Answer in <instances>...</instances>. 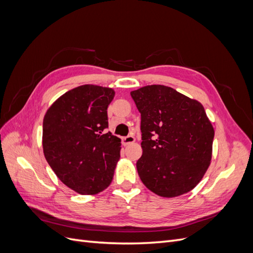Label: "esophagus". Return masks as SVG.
Wrapping results in <instances>:
<instances>
[{
	"instance_id": "obj_1",
	"label": "esophagus",
	"mask_w": 253,
	"mask_h": 253,
	"mask_svg": "<svg viewBox=\"0 0 253 253\" xmlns=\"http://www.w3.org/2000/svg\"><path fill=\"white\" fill-rule=\"evenodd\" d=\"M122 142H124L125 145H127V144H131L133 142H135V137L132 136V135H128L126 137H125L124 139H122Z\"/></svg>"
}]
</instances>
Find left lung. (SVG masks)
Listing matches in <instances>:
<instances>
[{"instance_id": "8db88e82", "label": "left lung", "mask_w": 253, "mask_h": 253, "mask_svg": "<svg viewBox=\"0 0 253 253\" xmlns=\"http://www.w3.org/2000/svg\"><path fill=\"white\" fill-rule=\"evenodd\" d=\"M131 96L141 115L142 155L136 167L143 185L163 197L188 193L211 162L214 128L204 106L159 84Z\"/></svg>"}]
</instances>
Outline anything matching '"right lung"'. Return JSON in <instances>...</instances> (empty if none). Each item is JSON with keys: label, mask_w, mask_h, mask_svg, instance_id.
Segmentation results:
<instances>
[{"label": "right lung", "mask_w": 253, "mask_h": 253, "mask_svg": "<svg viewBox=\"0 0 253 253\" xmlns=\"http://www.w3.org/2000/svg\"><path fill=\"white\" fill-rule=\"evenodd\" d=\"M114 89L85 84L66 91L43 119L44 156L58 178L82 195L108 188L120 158V138L105 133Z\"/></svg>", "instance_id": "obj_1"}]
</instances>
